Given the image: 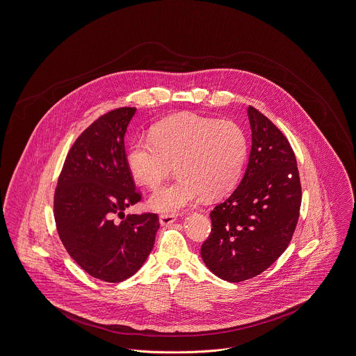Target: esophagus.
Returning <instances> with one entry per match:
<instances>
[{"label": "esophagus", "mask_w": 356, "mask_h": 356, "mask_svg": "<svg viewBox=\"0 0 356 356\" xmlns=\"http://www.w3.org/2000/svg\"><path fill=\"white\" fill-rule=\"evenodd\" d=\"M176 221V216L175 214H161L159 216V224L161 225H170Z\"/></svg>", "instance_id": "esophagus-1"}]
</instances>
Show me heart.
<instances>
[{
  "label": "heart",
  "mask_w": 356,
  "mask_h": 356,
  "mask_svg": "<svg viewBox=\"0 0 356 356\" xmlns=\"http://www.w3.org/2000/svg\"><path fill=\"white\" fill-rule=\"evenodd\" d=\"M247 157V139L232 121L177 116L157 125L152 139H136L128 149L127 163L134 179L157 187L176 163L179 177L157 188L149 206L175 214L202 195L218 197L238 181Z\"/></svg>",
  "instance_id": "heart-1"
}]
</instances>
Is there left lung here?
Returning a JSON list of instances; mask_svg holds the SVG:
<instances>
[{
	"label": "left lung",
	"instance_id": "1",
	"mask_svg": "<svg viewBox=\"0 0 356 356\" xmlns=\"http://www.w3.org/2000/svg\"><path fill=\"white\" fill-rule=\"evenodd\" d=\"M251 152L231 197L210 213L211 232L200 255L214 275L240 282L265 272L286 250L295 232L302 187L293 150L276 125L247 109Z\"/></svg>",
	"mask_w": 356,
	"mask_h": 356
}]
</instances>
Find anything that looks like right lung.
I'll list each match as a JSON object with an SVG mask.
<instances>
[{
    "mask_svg": "<svg viewBox=\"0 0 356 356\" xmlns=\"http://www.w3.org/2000/svg\"><path fill=\"white\" fill-rule=\"evenodd\" d=\"M135 112L115 109L81 132L54 194V220L65 250L84 272L106 282L124 281L142 268L159 228L154 213H124L142 197L124 149Z\"/></svg>",
    "mask_w": 356,
    "mask_h": 356,
    "instance_id": "add662e5",
    "label": "right lung"
}]
</instances>
